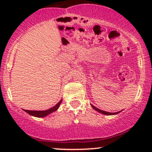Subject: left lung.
Masks as SVG:
<instances>
[{
    "label": "left lung",
    "mask_w": 152,
    "mask_h": 152,
    "mask_svg": "<svg viewBox=\"0 0 152 152\" xmlns=\"http://www.w3.org/2000/svg\"><path fill=\"white\" fill-rule=\"evenodd\" d=\"M92 107H93V108L94 109V110H96V111H98V112H99V113H102V114H104V115H115V114H118V113H120V112H118V113H108V112H105V111H103V110H99V109H98L97 107H94V106L93 105H91Z\"/></svg>",
    "instance_id": "left-lung-1"
}]
</instances>
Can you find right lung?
Returning <instances> with one entry per match:
<instances>
[{"label": "right lung", "instance_id": "1", "mask_svg": "<svg viewBox=\"0 0 152 152\" xmlns=\"http://www.w3.org/2000/svg\"><path fill=\"white\" fill-rule=\"evenodd\" d=\"M61 102H62V100H61L60 102H59V103L56 104L54 107H53L52 108L49 109V110H45V111H34V110H24V111L26 112L27 113H28V114L31 115L35 116V117H37V118H42L50 114V113H53V112L56 111V110L59 108V104H61Z\"/></svg>", "mask_w": 152, "mask_h": 152}]
</instances>
